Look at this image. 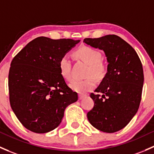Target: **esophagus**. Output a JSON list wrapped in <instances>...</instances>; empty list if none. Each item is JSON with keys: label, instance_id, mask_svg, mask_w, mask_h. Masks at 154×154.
I'll list each match as a JSON object with an SVG mask.
<instances>
[{"label": "esophagus", "instance_id": "1", "mask_svg": "<svg viewBox=\"0 0 154 154\" xmlns=\"http://www.w3.org/2000/svg\"><path fill=\"white\" fill-rule=\"evenodd\" d=\"M85 97H86L85 94H79V100H82V99Z\"/></svg>", "mask_w": 154, "mask_h": 154}]
</instances>
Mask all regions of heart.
I'll list each match as a JSON object with an SVG mask.
<instances>
[{
  "instance_id": "b5f03b06",
  "label": "heart",
  "mask_w": 154,
  "mask_h": 154,
  "mask_svg": "<svg viewBox=\"0 0 154 154\" xmlns=\"http://www.w3.org/2000/svg\"><path fill=\"white\" fill-rule=\"evenodd\" d=\"M75 54L83 62L88 65L86 77L83 80H73L71 82L70 87L74 91L84 94L92 90L96 85L95 77L97 80H102L105 77L107 72V66L102 62V54L97 49L91 46H83L75 51ZM60 71L64 79L69 80L71 79V63L69 57L64 55L59 62ZM93 75V77L92 76Z\"/></svg>"
}]
</instances>
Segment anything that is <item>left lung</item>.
I'll return each instance as SVG.
<instances>
[{
	"label": "left lung",
	"instance_id": "1",
	"mask_svg": "<svg viewBox=\"0 0 154 154\" xmlns=\"http://www.w3.org/2000/svg\"><path fill=\"white\" fill-rule=\"evenodd\" d=\"M83 42L103 50L108 63L106 76L94 91L98 94L90 95L94 105L87 117L98 130L116 132L129 123L140 107L144 82L141 60L132 46L117 35L85 38Z\"/></svg>",
	"mask_w": 154,
	"mask_h": 154
}]
</instances>
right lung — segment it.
Returning <instances> with one entry per match:
<instances>
[{
    "label": "right lung",
    "mask_w": 154,
    "mask_h": 154,
    "mask_svg": "<svg viewBox=\"0 0 154 154\" xmlns=\"http://www.w3.org/2000/svg\"><path fill=\"white\" fill-rule=\"evenodd\" d=\"M80 40L39 37L13 58L9 72V102L26 128L44 134L56 128L66 107L78 95L66 85L59 62Z\"/></svg>",
    "instance_id": "1"
}]
</instances>
